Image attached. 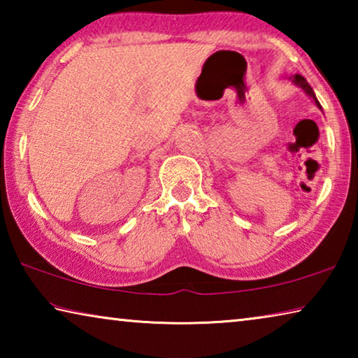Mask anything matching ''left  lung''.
<instances>
[{
    "mask_svg": "<svg viewBox=\"0 0 358 358\" xmlns=\"http://www.w3.org/2000/svg\"><path fill=\"white\" fill-rule=\"evenodd\" d=\"M290 80H292L295 85H299V87L303 90V92H305L308 96H311V98L316 101V104H317V107H320V104H319V101L316 99V96H314V92H313V88L310 87V83L306 82V78L303 77V76H300V74H295V76H292L290 77Z\"/></svg>",
    "mask_w": 358,
    "mask_h": 358,
    "instance_id": "left-lung-1",
    "label": "left lung"
}]
</instances>
